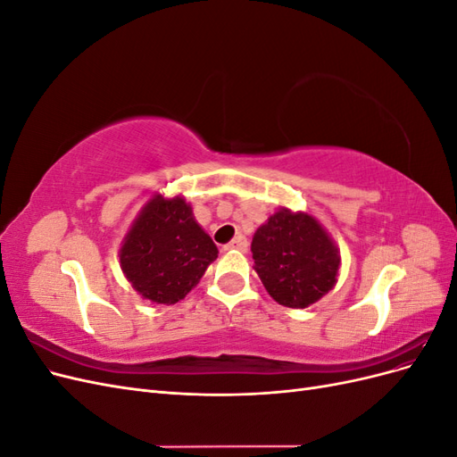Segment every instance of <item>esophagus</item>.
<instances>
[{"instance_id": "esophagus-1", "label": "esophagus", "mask_w": 457, "mask_h": 457, "mask_svg": "<svg viewBox=\"0 0 457 457\" xmlns=\"http://www.w3.org/2000/svg\"><path fill=\"white\" fill-rule=\"evenodd\" d=\"M225 252H230V250H238V252H245L247 250V242L244 237H237L232 242H228L227 245H223Z\"/></svg>"}]
</instances>
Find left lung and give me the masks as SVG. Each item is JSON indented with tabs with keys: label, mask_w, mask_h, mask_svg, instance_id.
I'll list each match as a JSON object with an SVG mask.
<instances>
[{
	"label": "left lung",
	"mask_w": 457,
	"mask_h": 457,
	"mask_svg": "<svg viewBox=\"0 0 457 457\" xmlns=\"http://www.w3.org/2000/svg\"><path fill=\"white\" fill-rule=\"evenodd\" d=\"M255 272L269 295L289 309H307L337 282L336 242L314 217L286 207L253 234Z\"/></svg>",
	"instance_id": "left-lung-1"
}]
</instances>
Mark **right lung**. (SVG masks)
Here are the masks:
<instances>
[{"mask_svg": "<svg viewBox=\"0 0 457 457\" xmlns=\"http://www.w3.org/2000/svg\"><path fill=\"white\" fill-rule=\"evenodd\" d=\"M217 253L185 198L156 195L123 238L120 267L143 299L173 305L200 282Z\"/></svg>", "mask_w": 457, "mask_h": 457, "instance_id": "right-lung-1", "label": "right lung"}]
</instances>
